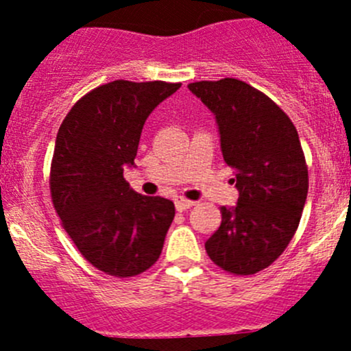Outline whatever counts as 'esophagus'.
<instances>
[{
    "mask_svg": "<svg viewBox=\"0 0 351 351\" xmlns=\"http://www.w3.org/2000/svg\"><path fill=\"white\" fill-rule=\"evenodd\" d=\"M192 205H193L192 200H186V198H183V197H176L175 198V207H176V210H178V212L186 210V208H190Z\"/></svg>",
    "mask_w": 351,
    "mask_h": 351,
    "instance_id": "obj_1",
    "label": "esophagus"
}]
</instances>
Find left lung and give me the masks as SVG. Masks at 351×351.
Segmentation results:
<instances>
[{"label": "left lung", "mask_w": 351, "mask_h": 351, "mask_svg": "<svg viewBox=\"0 0 351 351\" xmlns=\"http://www.w3.org/2000/svg\"><path fill=\"white\" fill-rule=\"evenodd\" d=\"M189 90L215 115L239 192L236 207H221L222 222L205 250L229 274H258L284 253L299 228L309 189L299 134L284 110L244 81H198Z\"/></svg>", "instance_id": "8db88e82"}]
</instances>
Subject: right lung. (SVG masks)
Returning a JSON list of instances; mask_svg holds the SVG:
<instances>
[{
	"label": "right lung",
	"instance_id": "add662e5",
	"mask_svg": "<svg viewBox=\"0 0 351 351\" xmlns=\"http://www.w3.org/2000/svg\"><path fill=\"white\" fill-rule=\"evenodd\" d=\"M182 83L117 80L74 104L59 127L51 195L62 228L98 270L119 278L153 267L175 217V204L134 192V166L151 112Z\"/></svg>",
	"mask_w": 351,
	"mask_h": 351
}]
</instances>
